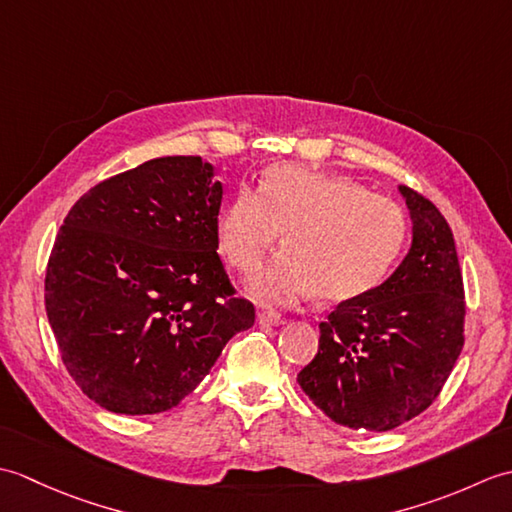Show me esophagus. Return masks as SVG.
<instances>
[{
  "label": "esophagus",
  "mask_w": 512,
  "mask_h": 512,
  "mask_svg": "<svg viewBox=\"0 0 512 512\" xmlns=\"http://www.w3.org/2000/svg\"><path fill=\"white\" fill-rule=\"evenodd\" d=\"M257 321H259V325H284V317L273 310H259Z\"/></svg>",
  "instance_id": "34e87169"
}]
</instances>
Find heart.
<instances>
[{"mask_svg": "<svg viewBox=\"0 0 512 512\" xmlns=\"http://www.w3.org/2000/svg\"><path fill=\"white\" fill-rule=\"evenodd\" d=\"M281 231L286 250L248 279V295L279 308L317 295L345 303L389 275L405 246L407 217L352 178L277 165L259 191L242 184L215 220L220 250L242 273L259 268Z\"/></svg>", "mask_w": 512, "mask_h": 512, "instance_id": "b5f03b06", "label": "heart"}]
</instances>
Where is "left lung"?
Instances as JSON below:
<instances>
[{"label": "left lung", "mask_w": 512, "mask_h": 512, "mask_svg": "<svg viewBox=\"0 0 512 512\" xmlns=\"http://www.w3.org/2000/svg\"><path fill=\"white\" fill-rule=\"evenodd\" d=\"M411 246L383 284L339 303L297 376L336 424L389 431L427 409L464 345V288L453 233L427 198L398 187Z\"/></svg>", "instance_id": "1"}]
</instances>
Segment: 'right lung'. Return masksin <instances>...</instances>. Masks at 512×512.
<instances>
[{"instance_id": "right-lung-1", "label": "right lung", "mask_w": 512, "mask_h": 512, "mask_svg": "<svg viewBox=\"0 0 512 512\" xmlns=\"http://www.w3.org/2000/svg\"><path fill=\"white\" fill-rule=\"evenodd\" d=\"M222 182L200 156H165L96 184L54 242L46 312L63 365L96 405L169 411L253 328L217 255Z\"/></svg>"}]
</instances>
